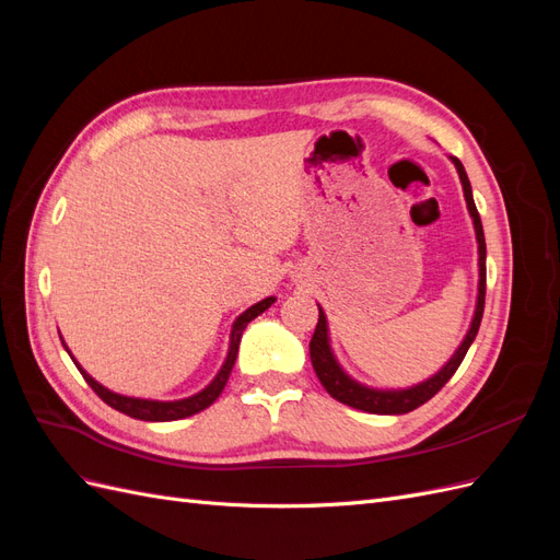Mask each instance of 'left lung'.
I'll list each match as a JSON object with an SVG mask.
<instances>
[{"instance_id":"obj_1","label":"left lung","mask_w":560,"mask_h":560,"mask_svg":"<svg viewBox=\"0 0 560 560\" xmlns=\"http://www.w3.org/2000/svg\"><path fill=\"white\" fill-rule=\"evenodd\" d=\"M448 159L455 165L457 177H460L467 212L471 217L474 235H477V245H479V287H477V303H474V315L469 322V329L460 341V346H457L455 352L451 354V360L430 378L420 381L411 387H371V385L354 381L348 371L338 364L336 354L331 350L327 315L317 303L319 317H317L315 334L311 338V362H313V369H315L319 383L325 385L327 393L341 404L352 406V409H360L366 413H378V416H399V413H409V411L418 409L420 404L432 399L439 389L448 383V378L455 374V369L460 366V362L465 360V354H467L469 346L474 343V338H477L481 317H483V303H486V238H483L481 217L477 212V206H474L471 184H469L465 167L455 156H448Z\"/></svg>"}]
</instances>
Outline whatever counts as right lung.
I'll return each mask as SVG.
<instances>
[{
  "label": "right lung",
  "mask_w": 560,
  "mask_h": 560,
  "mask_svg": "<svg viewBox=\"0 0 560 560\" xmlns=\"http://www.w3.org/2000/svg\"><path fill=\"white\" fill-rule=\"evenodd\" d=\"M276 303V296H266L264 301L254 303V306H249L245 313H241L238 317H235L233 327H231V343H229V352H226V360L222 364V369L217 371V376L200 389V393L191 395V397H184V399H173V401H161V399H142V397H128V395H118V393H112L109 387H105L103 383H97L86 369H83L77 360L74 354L70 352V348L65 346V350L70 352V358L74 360L77 369L81 371V376L86 378V383L95 389L97 397L103 399L105 404H109L112 409L121 411L130 418H138V420H149V422H171V420H179V418H189L194 413H200L202 409H208L210 404L217 401V397L222 395V389L231 376V369L235 364V358H238V346H241V336L245 331V327L249 325V322L261 315L266 308H270ZM62 341V336H60Z\"/></svg>",
  "instance_id": "right-lung-1"
}]
</instances>
